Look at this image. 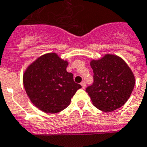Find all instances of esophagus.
Wrapping results in <instances>:
<instances>
[{
  "label": "esophagus",
  "instance_id": "obj_1",
  "mask_svg": "<svg viewBox=\"0 0 147 147\" xmlns=\"http://www.w3.org/2000/svg\"><path fill=\"white\" fill-rule=\"evenodd\" d=\"M81 86H82V87L83 88V89H85V87H86V83L85 82H84V81H83V82H81Z\"/></svg>",
  "mask_w": 147,
  "mask_h": 147
}]
</instances>
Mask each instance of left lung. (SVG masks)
Listing matches in <instances>:
<instances>
[{
  "label": "left lung",
  "mask_w": 147,
  "mask_h": 147,
  "mask_svg": "<svg viewBox=\"0 0 147 147\" xmlns=\"http://www.w3.org/2000/svg\"><path fill=\"white\" fill-rule=\"evenodd\" d=\"M94 83L86 91L92 105L105 112L119 109L130 98L135 85L132 70L121 57L106 54L102 58L92 59Z\"/></svg>",
  "instance_id": "left-lung-1"
}]
</instances>
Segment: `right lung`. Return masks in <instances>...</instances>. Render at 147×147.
Segmentation results:
<instances>
[{
	"mask_svg": "<svg viewBox=\"0 0 147 147\" xmlns=\"http://www.w3.org/2000/svg\"><path fill=\"white\" fill-rule=\"evenodd\" d=\"M67 60L55 52L47 53L32 62L23 73V82L27 96L36 108L55 114L70 105L80 84L68 73Z\"/></svg>",
	"mask_w": 147,
	"mask_h": 147,
	"instance_id": "add662e5",
	"label": "right lung"
}]
</instances>
